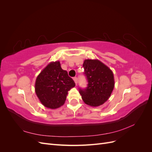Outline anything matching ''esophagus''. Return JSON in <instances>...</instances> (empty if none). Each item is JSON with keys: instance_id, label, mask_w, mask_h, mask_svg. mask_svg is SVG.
I'll use <instances>...</instances> for the list:
<instances>
[{"instance_id": "1", "label": "esophagus", "mask_w": 152, "mask_h": 152, "mask_svg": "<svg viewBox=\"0 0 152 152\" xmlns=\"http://www.w3.org/2000/svg\"><path fill=\"white\" fill-rule=\"evenodd\" d=\"M73 80H74V82H75V84L77 85V81H78V79H77V77H73Z\"/></svg>"}]
</instances>
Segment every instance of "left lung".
Returning <instances> with one entry per match:
<instances>
[{"label": "left lung", "mask_w": 152, "mask_h": 152, "mask_svg": "<svg viewBox=\"0 0 152 152\" xmlns=\"http://www.w3.org/2000/svg\"><path fill=\"white\" fill-rule=\"evenodd\" d=\"M84 74L87 80V87L79 88L84 102L91 107H98L107 102L114 88L112 71L98 59H86Z\"/></svg>", "instance_id": "1"}]
</instances>
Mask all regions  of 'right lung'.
I'll use <instances>...</instances> for the list:
<instances>
[{
  "label": "right lung",
  "mask_w": 152,
  "mask_h": 152,
  "mask_svg": "<svg viewBox=\"0 0 152 152\" xmlns=\"http://www.w3.org/2000/svg\"><path fill=\"white\" fill-rule=\"evenodd\" d=\"M75 84L59 61L50 63L37 77L35 93L44 107L56 109L65 102L68 91Z\"/></svg>",
  "instance_id": "add662e5"
}]
</instances>
